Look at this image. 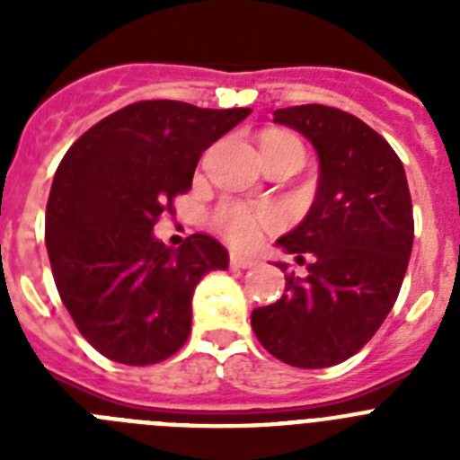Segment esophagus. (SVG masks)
I'll list each match as a JSON object with an SVG mask.
<instances>
[{"mask_svg": "<svg viewBox=\"0 0 460 460\" xmlns=\"http://www.w3.org/2000/svg\"><path fill=\"white\" fill-rule=\"evenodd\" d=\"M230 265H233L234 270H251V267L258 265V260L249 258V255L233 253V255H230Z\"/></svg>", "mask_w": 460, "mask_h": 460, "instance_id": "34e87169", "label": "esophagus"}]
</instances>
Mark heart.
<instances>
[{"instance_id":"obj_1","label":"heart","mask_w":460,"mask_h":460,"mask_svg":"<svg viewBox=\"0 0 460 460\" xmlns=\"http://www.w3.org/2000/svg\"><path fill=\"white\" fill-rule=\"evenodd\" d=\"M267 140H290L296 142L295 137L290 136H271ZM299 145V142H296ZM271 221L270 214H255V211L246 209L242 205H233V202H227V205H221L214 214V223L217 227L226 234L227 239L237 246H249L258 239V230L260 223Z\"/></svg>"}]
</instances>
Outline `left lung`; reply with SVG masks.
<instances>
[{
	"label": "left lung",
	"instance_id": "1",
	"mask_svg": "<svg viewBox=\"0 0 460 460\" xmlns=\"http://www.w3.org/2000/svg\"><path fill=\"white\" fill-rule=\"evenodd\" d=\"M274 121L313 145L318 190L276 242L306 274H288L283 296L255 308L251 324L276 359L327 368L359 352L392 311L412 253V200L401 158L359 117L311 103L274 110Z\"/></svg>",
	"mask_w": 460,
	"mask_h": 460
}]
</instances>
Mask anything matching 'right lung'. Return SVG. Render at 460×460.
Wrapping results in <instances>:
<instances>
[{"mask_svg": "<svg viewBox=\"0 0 460 460\" xmlns=\"http://www.w3.org/2000/svg\"><path fill=\"white\" fill-rule=\"evenodd\" d=\"M251 108L140 101L73 142L46 209V246L64 306L103 357L128 367L168 359L190 334L195 286L227 270V251L190 234L174 251L154 234L186 193L211 142Z\"/></svg>", "mask_w": 460, "mask_h": 460, "instance_id": "right-lung-1", "label": "right lung"}]
</instances>
